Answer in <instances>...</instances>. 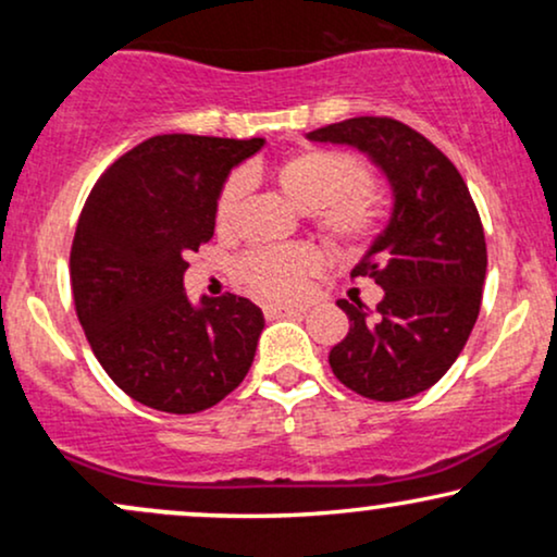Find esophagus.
<instances>
[{"label": "esophagus", "instance_id": "34e87169", "mask_svg": "<svg viewBox=\"0 0 557 557\" xmlns=\"http://www.w3.org/2000/svg\"><path fill=\"white\" fill-rule=\"evenodd\" d=\"M304 306H285V304H267L264 306V317L267 319H280V317H293L300 314Z\"/></svg>", "mask_w": 557, "mask_h": 557}]
</instances>
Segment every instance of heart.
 Segmentation results:
<instances>
[{"label":"heart","mask_w":557,"mask_h":557,"mask_svg":"<svg viewBox=\"0 0 557 557\" xmlns=\"http://www.w3.org/2000/svg\"><path fill=\"white\" fill-rule=\"evenodd\" d=\"M356 159L327 146H309L280 159L272 168L274 183L287 198L304 209H317V220L330 238L354 246L372 233L380 220V194ZM243 175L227 177L216 198L214 222L220 233H230L238 220ZM322 270V253L311 246L261 248L243 259V280L267 298H296L304 293L306 280Z\"/></svg>","instance_id":"1"}]
</instances>
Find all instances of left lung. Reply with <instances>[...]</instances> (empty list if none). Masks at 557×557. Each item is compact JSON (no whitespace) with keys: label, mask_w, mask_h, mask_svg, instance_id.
Instances as JSON below:
<instances>
[{"label":"left lung","mask_w":557,"mask_h":557,"mask_svg":"<svg viewBox=\"0 0 557 557\" xmlns=\"http://www.w3.org/2000/svg\"><path fill=\"white\" fill-rule=\"evenodd\" d=\"M306 138L367 154L393 194L385 230L350 272L385 296L374 311L337 300L350 330L330 350L332 372L363 398H413L453 367L476 324L487 243L474 201L450 159L398 120L354 117Z\"/></svg>","instance_id":"left-lung-1"}]
</instances>
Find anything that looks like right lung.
Here are the masks:
<instances>
[{
    "mask_svg": "<svg viewBox=\"0 0 557 557\" xmlns=\"http://www.w3.org/2000/svg\"><path fill=\"white\" fill-rule=\"evenodd\" d=\"M264 138L154 136L112 164L86 198L70 283L81 327L112 382L168 413L212 408L240 385L264 314L248 298L190 304L185 253L214 235L230 170Z\"/></svg>",
    "mask_w": 557,
    "mask_h": 557,
    "instance_id": "1",
    "label": "right lung"
}]
</instances>
